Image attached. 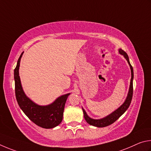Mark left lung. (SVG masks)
Wrapping results in <instances>:
<instances>
[{"instance_id":"1","label":"left lung","mask_w":151,"mask_h":151,"mask_svg":"<svg viewBox=\"0 0 151 151\" xmlns=\"http://www.w3.org/2000/svg\"><path fill=\"white\" fill-rule=\"evenodd\" d=\"M119 54L123 55L124 57H125V59L127 61L129 66H130L131 68V82H130V86H129V90L128 92L127 97L125 99V102L123 103V105H121V106L118 108L117 109H116L115 111L111 113L110 115H107V117H105L103 119H91L89 117V116L87 115L86 111L84 110L82 108L83 112V115L84 118H85L86 121L87 123H89V125H93L95 127H107L108 125H111L115 121H117L121 115H122L124 113H125L127 109H128L129 105L131 104L132 97H133V69L132 65H131L130 62H129V56L127 54V53L123 51L122 49L119 50Z\"/></svg>"}]
</instances>
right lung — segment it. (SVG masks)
Wrapping results in <instances>:
<instances>
[{
	"instance_id": "add662e5",
	"label": "right lung",
	"mask_w": 151,
	"mask_h": 151,
	"mask_svg": "<svg viewBox=\"0 0 151 151\" xmlns=\"http://www.w3.org/2000/svg\"><path fill=\"white\" fill-rule=\"evenodd\" d=\"M21 54L14 69L15 94L18 104L25 115L39 127L44 129H52L60 125L63 119V113L68 97L70 93L65 94L57 98L52 104L48 105H37L26 96L22 89L19 76V67Z\"/></svg>"
}]
</instances>
